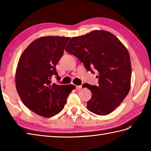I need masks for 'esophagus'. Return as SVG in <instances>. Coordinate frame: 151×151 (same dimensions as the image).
I'll return each mask as SVG.
<instances>
[{
	"instance_id": "obj_1",
	"label": "esophagus",
	"mask_w": 151,
	"mask_h": 151,
	"mask_svg": "<svg viewBox=\"0 0 151 151\" xmlns=\"http://www.w3.org/2000/svg\"><path fill=\"white\" fill-rule=\"evenodd\" d=\"M82 88V86H76V89H77V90H80V89H81Z\"/></svg>"
}]
</instances>
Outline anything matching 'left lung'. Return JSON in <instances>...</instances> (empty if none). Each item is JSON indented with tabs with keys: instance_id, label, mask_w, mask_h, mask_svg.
Listing matches in <instances>:
<instances>
[{
	"instance_id": "left-lung-1",
	"label": "left lung",
	"mask_w": 151,
	"mask_h": 151,
	"mask_svg": "<svg viewBox=\"0 0 151 151\" xmlns=\"http://www.w3.org/2000/svg\"><path fill=\"white\" fill-rule=\"evenodd\" d=\"M83 63L88 71L99 73V86L83 84L92 96L87 102L89 111L99 115L113 111L129 94L131 68L129 52L114 34L104 30L70 40L65 49Z\"/></svg>"
}]
</instances>
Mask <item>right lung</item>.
Masks as SVG:
<instances>
[{
    "instance_id": "add662e5",
    "label": "right lung",
    "mask_w": 151,
    "mask_h": 151,
    "mask_svg": "<svg viewBox=\"0 0 151 151\" xmlns=\"http://www.w3.org/2000/svg\"><path fill=\"white\" fill-rule=\"evenodd\" d=\"M70 38L41 37L32 42L19 58L15 74L16 88L24 104L36 114L50 117L62 110L73 85L52 84L60 76L56 65Z\"/></svg>"
}]
</instances>
